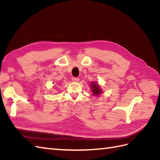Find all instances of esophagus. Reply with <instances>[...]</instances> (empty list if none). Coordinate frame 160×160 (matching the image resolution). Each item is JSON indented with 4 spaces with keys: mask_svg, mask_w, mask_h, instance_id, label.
<instances>
[{
    "mask_svg": "<svg viewBox=\"0 0 160 160\" xmlns=\"http://www.w3.org/2000/svg\"><path fill=\"white\" fill-rule=\"evenodd\" d=\"M72 81L74 82H78L79 81V79L78 78V77H72Z\"/></svg>",
    "mask_w": 160,
    "mask_h": 160,
    "instance_id": "34e87169",
    "label": "esophagus"
}]
</instances>
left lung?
Returning a JSON list of instances; mask_svg holds the SVG:
<instances>
[{
	"label": "left lung",
	"instance_id": "8db88e82",
	"mask_svg": "<svg viewBox=\"0 0 160 160\" xmlns=\"http://www.w3.org/2000/svg\"><path fill=\"white\" fill-rule=\"evenodd\" d=\"M91 91L93 93V95L95 96H98L99 95L101 92H102V90H101L100 86L98 85V83H95V82H91Z\"/></svg>",
	"mask_w": 160,
	"mask_h": 160
}]
</instances>
